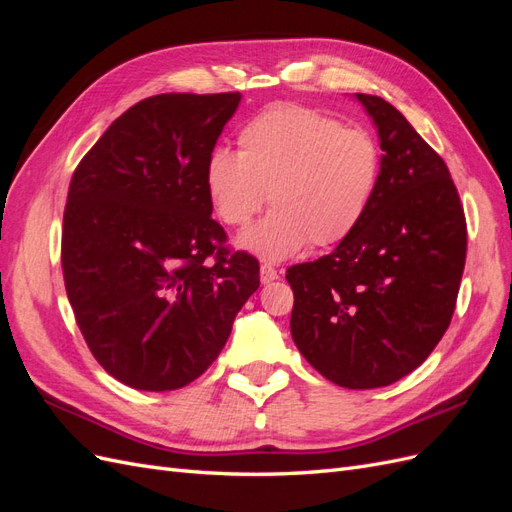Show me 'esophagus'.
Segmentation results:
<instances>
[{
    "label": "esophagus",
    "instance_id": "obj_1",
    "mask_svg": "<svg viewBox=\"0 0 512 512\" xmlns=\"http://www.w3.org/2000/svg\"><path fill=\"white\" fill-rule=\"evenodd\" d=\"M277 277H280V273H277L275 267H271V265H262V267H260V282H262V284L275 282Z\"/></svg>",
    "mask_w": 512,
    "mask_h": 512
}]
</instances>
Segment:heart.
Returning <instances> with one entry per match:
<instances>
[{"label":"heart","mask_w":512,"mask_h":512,"mask_svg":"<svg viewBox=\"0 0 512 512\" xmlns=\"http://www.w3.org/2000/svg\"><path fill=\"white\" fill-rule=\"evenodd\" d=\"M239 153L213 149L205 192L218 218L235 228L262 205L273 211L239 237L243 250L284 260L312 241L331 247L359 228L374 200L382 153L361 128L299 104H277L239 130Z\"/></svg>","instance_id":"heart-1"}]
</instances>
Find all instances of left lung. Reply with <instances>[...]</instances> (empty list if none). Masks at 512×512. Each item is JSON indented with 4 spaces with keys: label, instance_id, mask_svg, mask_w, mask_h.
<instances>
[{
    "label": "left lung",
    "instance_id": "1",
    "mask_svg": "<svg viewBox=\"0 0 512 512\" xmlns=\"http://www.w3.org/2000/svg\"><path fill=\"white\" fill-rule=\"evenodd\" d=\"M380 138L382 175L363 222L335 250L286 271L290 333L344 389L408 376L451 324L468 230L444 160L395 106L354 94Z\"/></svg>",
    "mask_w": 512,
    "mask_h": 512
}]
</instances>
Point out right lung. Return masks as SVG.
<instances>
[{
    "instance_id": "add662e5",
    "label": "right lung",
    "mask_w": 512,
    "mask_h": 512,
    "mask_svg": "<svg viewBox=\"0 0 512 512\" xmlns=\"http://www.w3.org/2000/svg\"><path fill=\"white\" fill-rule=\"evenodd\" d=\"M239 102V91L145 98L72 175L66 292L91 354L132 389L175 391L205 374L260 286L258 260L224 247L205 192L207 156Z\"/></svg>"
}]
</instances>
